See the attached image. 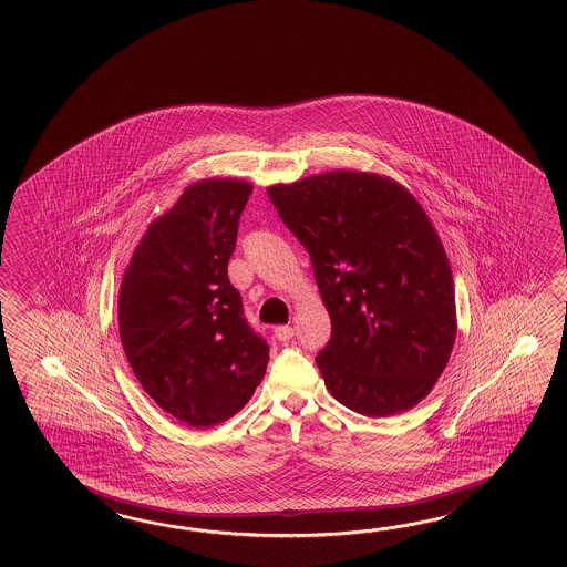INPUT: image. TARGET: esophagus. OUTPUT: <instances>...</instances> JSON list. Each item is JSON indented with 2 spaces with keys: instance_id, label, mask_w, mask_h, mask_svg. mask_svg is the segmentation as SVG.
<instances>
[{
  "instance_id": "34e87169",
  "label": "esophagus",
  "mask_w": 567,
  "mask_h": 567,
  "mask_svg": "<svg viewBox=\"0 0 567 567\" xmlns=\"http://www.w3.org/2000/svg\"><path fill=\"white\" fill-rule=\"evenodd\" d=\"M274 337L281 340V342H288L289 338L293 337V328L289 324L276 326L274 328Z\"/></svg>"
}]
</instances>
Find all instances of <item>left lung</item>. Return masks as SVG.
Instances as JSON below:
<instances>
[{
  "instance_id": "1",
  "label": "left lung",
  "mask_w": 567,
  "mask_h": 567,
  "mask_svg": "<svg viewBox=\"0 0 567 567\" xmlns=\"http://www.w3.org/2000/svg\"><path fill=\"white\" fill-rule=\"evenodd\" d=\"M267 194L310 254L330 313L316 364L332 398L367 417L417 405L456 340L452 271L420 203L391 178L349 169Z\"/></svg>"
}]
</instances>
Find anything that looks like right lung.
<instances>
[{"instance_id": "1", "label": "right lung", "mask_w": 567, "mask_h": 567, "mask_svg": "<svg viewBox=\"0 0 567 567\" xmlns=\"http://www.w3.org/2000/svg\"><path fill=\"white\" fill-rule=\"evenodd\" d=\"M254 186L203 181L157 218L120 289V334L145 393L193 427L227 422L261 383L269 347L227 274Z\"/></svg>"}]
</instances>
